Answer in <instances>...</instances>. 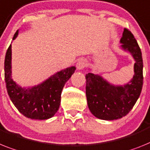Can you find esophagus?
I'll list each match as a JSON object with an SVG mask.
<instances>
[{"label":"esophagus","mask_w":150,"mask_h":150,"mask_svg":"<svg viewBox=\"0 0 150 150\" xmlns=\"http://www.w3.org/2000/svg\"><path fill=\"white\" fill-rule=\"evenodd\" d=\"M87 65V61L85 59H80L78 61L77 64H76V67L79 70H81L84 68L86 67Z\"/></svg>","instance_id":"obj_1"}]
</instances>
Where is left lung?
<instances>
[{
    "label": "left lung",
    "mask_w": 150,
    "mask_h": 150,
    "mask_svg": "<svg viewBox=\"0 0 150 150\" xmlns=\"http://www.w3.org/2000/svg\"><path fill=\"white\" fill-rule=\"evenodd\" d=\"M120 42L122 48L129 52L135 60L131 81L123 86H115L98 75L88 73L85 75L88 106L91 114L101 120H117L127 115L139 98L143 88V64L140 48L133 33L126 28Z\"/></svg>",
    "instance_id": "8db88e82"
}]
</instances>
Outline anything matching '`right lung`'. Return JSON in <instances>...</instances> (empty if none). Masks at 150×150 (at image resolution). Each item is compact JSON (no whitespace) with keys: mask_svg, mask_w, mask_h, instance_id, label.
Segmentation results:
<instances>
[{"mask_svg":"<svg viewBox=\"0 0 150 150\" xmlns=\"http://www.w3.org/2000/svg\"><path fill=\"white\" fill-rule=\"evenodd\" d=\"M18 35L15 33L13 40ZM75 66L58 71L36 86L24 88L11 78V45L4 59V79L8 95L17 110L26 117L46 120L55 115L59 108L61 94L65 82L75 71Z\"/></svg>","mask_w":150,"mask_h":150,"instance_id":"right-lung-1","label":"right lung"}]
</instances>
